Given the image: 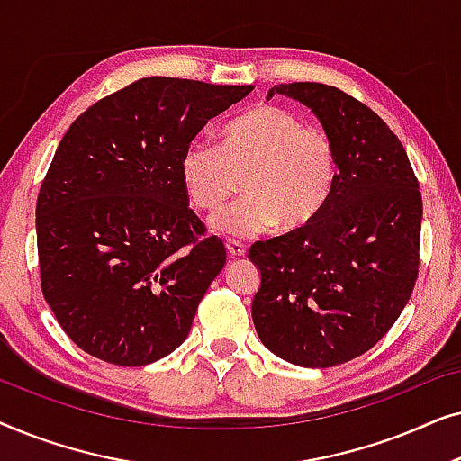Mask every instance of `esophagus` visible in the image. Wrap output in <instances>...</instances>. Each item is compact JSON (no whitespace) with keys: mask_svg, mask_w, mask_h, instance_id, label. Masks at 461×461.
I'll return each instance as SVG.
<instances>
[{"mask_svg":"<svg viewBox=\"0 0 461 461\" xmlns=\"http://www.w3.org/2000/svg\"><path fill=\"white\" fill-rule=\"evenodd\" d=\"M226 251L230 258H243L245 256V245L239 241H226Z\"/></svg>","mask_w":461,"mask_h":461,"instance_id":"34e87169","label":"esophagus"}]
</instances>
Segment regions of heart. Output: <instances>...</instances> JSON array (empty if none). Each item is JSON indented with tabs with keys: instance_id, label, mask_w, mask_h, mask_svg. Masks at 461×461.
<instances>
[{
	"instance_id": "b5f03b06",
	"label": "heart",
	"mask_w": 461,
	"mask_h": 461,
	"mask_svg": "<svg viewBox=\"0 0 461 461\" xmlns=\"http://www.w3.org/2000/svg\"><path fill=\"white\" fill-rule=\"evenodd\" d=\"M241 176L245 197L213 216L210 229L232 239L273 226L298 232L321 216L336 188V142L283 106L256 104L224 125L220 144L193 140L182 150V186L199 210L216 212Z\"/></svg>"
}]
</instances>
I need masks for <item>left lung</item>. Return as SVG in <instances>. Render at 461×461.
I'll return each instance as SVG.
<instances>
[{
	"label": "left lung",
	"mask_w": 461,
	"mask_h": 461,
	"mask_svg": "<svg viewBox=\"0 0 461 461\" xmlns=\"http://www.w3.org/2000/svg\"><path fill=\"white\" fill-rule=\"evenodd\" d=\"M275 94L308 106L331 136L338 180L312 224L251 245L262 275L251 317L283 361L333 367L380 342L411 298L421 193L399 138L357 98L312 81Z\"/></svg>",
	"instance_id": "1"
}]
</instances>
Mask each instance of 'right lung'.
I'll return each instance as SVG.
<instances>
[{
  "label": "right lung",
  "mask_w": 461,
  "mask_h": 461,
  "mask_svg": "<svg viewBox=\"0 0 461 461\" xmlns=\"http://www.w3.org/2000/svg\"><path fill=\"white\" fill-rule=\"evenodd\" d=\"M251 90L144 77L62 136L37 197V251L43 298L87 355L138 367L186 339L226 249L188 207L180 157Z\"/></svg>",
  "instance_id": "obj_1"
}]
</instances>
